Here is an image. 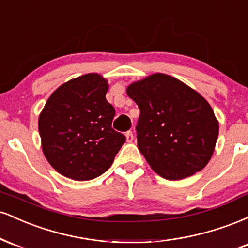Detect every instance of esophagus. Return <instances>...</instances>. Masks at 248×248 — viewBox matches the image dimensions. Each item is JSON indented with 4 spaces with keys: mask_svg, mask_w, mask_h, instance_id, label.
Returning a JSON list of instances; mask_svg holds the SVG:
<instances>
[{
    "mask_svg": "<svg viewBox=\"0 0 248 248\" xmlns=\"http://www.w3.org/2000/svg\"><path fill=\"white\" fill-rule=\"evenodd\" d=\"M126 138L128 142H132L134 140V134L132 132H127L126 133Z\"/></svg>",
    "mask_w": 248,
    "mask_h": 248,
    "instance_id": "1",
    "label": "esophagus"
}]
</instances>
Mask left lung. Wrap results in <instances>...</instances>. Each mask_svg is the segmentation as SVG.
Here are the masks:
<instances>
[{
  "mask_svg": "<svg viewBox=\"0 0 248 248\" xmlns=\"http://www.w3.org/2000/svg\"><path fill=\"white\" fill-rule=\"evenodd\" d=\"M140 108L138 147L152 169L178 181L209 163L219 124L211 106L178 79L155 73L127 87Z\"/></svg>",
  "mask_w": 248,
  "mask_h": 248,
  "instance_id": "obj_1",
  "label": "left lung"
}]
</instances>
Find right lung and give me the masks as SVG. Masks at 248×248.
Returning <instances> with one entry per match:
<instances>
[{"mask_svg":"<svg viewBox=\"0 0 248 248\" xmlns=\"http://www.w3.org/2000/svg\"><path fill=\"white\" fill-rule=\"evenodd\" d=\"M108 82L88 73L59 86L38 119L45 157L75 181H90L112 166L126 136L112 128L115 109L106 100Z\"/></svg>","mask_w":248,"mask_h":248,"instance_id":"right-lung-1","label":"right lung"}]
</instances>
